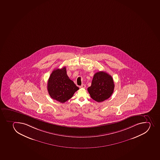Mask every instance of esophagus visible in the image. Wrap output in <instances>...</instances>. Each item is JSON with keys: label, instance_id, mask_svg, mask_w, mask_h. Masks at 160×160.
<instances>
[{"label": "esophagus", "instance_id": "obj_1", "mask_svg": "<svg viewBox=\"0 0 160 160\" xmlns=\"http://www.w3.org/2000/svg\"><path fill=\"white\" fill-rule=\"evenodd\" d=\"M85 87H86V85L83 84H82V85H81L80 88H85Z\"/></svg>", "mask_w": 160, "mask_h": 160}]
</instances>
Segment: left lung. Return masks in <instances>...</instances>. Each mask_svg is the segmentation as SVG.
Masks as SVG:
<instances>
[{"mask_svg":"<svg viewBox=\"0 0 160 160\" xmlns=\"http://www.w3.org/2000/svg\"><path fill=\"white\" fill-rule=\"evenodd\" d=\"M114 88V82L112 77L106 72L102 71L95 73L91 86L88 87V91L92 99L100 102L111 96Z\"/></svg>","mask_w":160,"mask_h":160,"instance_id":"1","label":"left lung"}]
</instances>
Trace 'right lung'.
<instances>
[{
  "mask_svg": "<svg viewBox=\"0 0 160 160\" xmlns=\"http://www.w3.org/2000/svg\"><path fill=\"white\" fill-rule=\"evenodd\" d=\"M47 88L51 98L62 103L70 99L79 89L67 76L66 67L52 72L48 81Z\"/></svg>",
  "mask_w": 160,
  "mask_h": 160,
  "instance_id": "add662e5",
  "label": "right lung"
}]
</instances>
